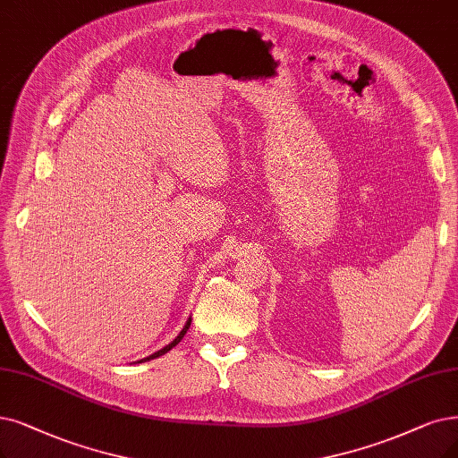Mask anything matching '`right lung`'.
<instances>
[{"mask_svg": "<svg viewBox=\"0 0 458 458\" xmlns=\"http://www.w3.org/2000/svg\"><path fill=\"white\" fill-rule=\"evenodd\" d=\"M190 325H191V318L186 321V325H184V328H182V331H180V335L169 344V345H165V347H163V350H159V352H156V353H152L150 357H144V359H140V360H137V362H146V360H150V359H157V357H161V355H165L167 352H171L173 350V347L182 340V338H184V335L188 333V328H190Z\"/></svg>", "mask_w": 458, "mask_h": 458, "instance_id": "right-lung-1", "label": "right lung"}]
</instances>
